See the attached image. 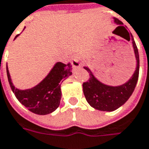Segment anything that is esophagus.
<instances>
[{
  "mask_svg": "<svg viewBox=\"0 0 149 149\" xmlns=\"http://www.w3.org/2000/svg\"><path fill=\"white\" fill-rule=\"evenodd\" d=\"M71 61H72V65L74 68H77V67H79L80 66V63H79V57L77 54H74L71 56Z\"/></svg>",
  "mask_w": 149,
  "mask_h": 149,
  "instance_id": "1",
  "label": "esophagus"
}]
</instances>
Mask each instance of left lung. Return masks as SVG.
I'll use <instances>...</instances> for the list:
<instances>
[{
	"label": "left lung",
	"instance_id": "left-lung-1",
	"mask_svg": "<svg viewBox=\"0 0 149 149\" xmlns=\"http://www.w3.org/2000/svg\"><path fill=\"white\" fill-rule=\"evenodd\" d=\"M113 20L114 23L118 26V27H123L125 29V27L123 26V23L120 20L116 18H113ZM126 31L129 34L126 40L128 41H131L133 44L135 58L137 61L134 73L126 83L118 86L104 84L95 78L93 73L89 69V67H84V69L86 70L89 74V80L83 84L84 95L89 105L95 109L108 112L116 110L119 107L124 104L126 101L129 100L137 84L139 74V55L132 34H129L127 30Z\"/></svg>",
	"mask_w": 149,
	"mask_h": 149
}]
</instances>
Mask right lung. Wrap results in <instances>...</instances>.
<instances>
[{
	"mask_svg": "<svg viewBox=\"0 0 149 149\" xmlns=\"http://www.w3.org/2000/svg\"><path fill=\"white\" fill-rule=\"evenodd\" d=\"M71 70L72 66L70 63L65 65L57 62L40 83L31 89L21 90L13 85L6 65L9 84L16 99L30 111L40 115L49 114L59 107L61 99L60 83L71 75Z\"/></svg>",
	"mask_w": 149,
	"mask_h": 149,
	"instance_id": "obj_1",
	"label": "right lung"
}]
</instances>
